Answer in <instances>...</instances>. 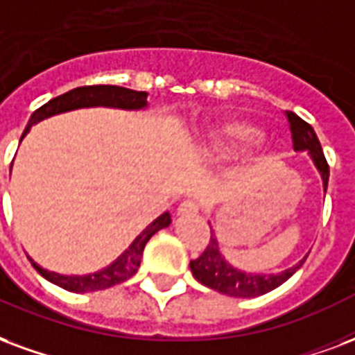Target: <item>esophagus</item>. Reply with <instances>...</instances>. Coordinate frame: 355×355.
Listing matches in <instances>:
<instances>
[{
  "instance_id": "1",
  "label": "esophagus",
  "mask_w": 355,
  "mask_h": 355,
  "mask_svg": "<svg viewBox=\"0 0 355 355\" xmlns=\"http://www.w3.org/2000/svg\"><path fill=\"white\" fill-rule=\"evenodd\" d=\"M199 212V205L191 199H186L182 203L178 205L177 214L178 216H191V214H198Z\"/></svg>"
}]
</instances>
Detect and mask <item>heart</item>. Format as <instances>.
Returning <instances> with one entry per match:
<instances>
[{"label":"heart","instance_id":"1","mask_svg":"<svg viewBox=\"0 0 355 355\" xmlns=\"http://www.w3.org/2000/svg\"><path fill=\"white\" fill-rule=\"evenodd\" d=\"M259 137V130L252 122L246 120H225L218 124L209 133V150L218 156H225L231 152L246 148L248 144L256 143Z\"/></svg>","mask_w":355,"mask_h":355}]
</instances>
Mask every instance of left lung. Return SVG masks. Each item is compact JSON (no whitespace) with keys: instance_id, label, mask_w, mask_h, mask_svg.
I'll return each instance as SVG.
<instances>
[{"instance_id":"obj_1","label":"left lung","mask_w":355,"mask_h":355,"mask_svg":"<svg viewBox=\"0 0 355 355\" xmlns=\"http://www.w3.org/2000/svg\"><path fill=\"white\" fill-rule=\"evenodd\" d=\"M286 116H288V122H290L293 148L297 152H309V156L312 157V162L316 165L320 177H322L325 193L327 191V180H329V165L325 162L324 150H322V144L318 141L316 133L312 130V125L301 120L297 114L286 112ZM304 259H306V256L299 263L286 269V271L277 272V275L241 271L224 258L216 235L211 230V241H209L207 248L198 259H191L190 269L193 278L203 286H207V288H212V290L220 291L224 295H230V297L250 299L263 295L267 291H272L278 286L284 284L293 272L301 269Z\"/></svg>"}]
</instances>
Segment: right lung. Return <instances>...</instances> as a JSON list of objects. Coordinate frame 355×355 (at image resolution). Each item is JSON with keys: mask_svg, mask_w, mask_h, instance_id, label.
<instances>
[{"mask_svg": "<svg viewBox=\"0 0 355 355\" xmlns=\"http://www.w3.org/2000/svg\"><path fill=\"white\" fill-rule=\"evenodd\" d=\"M146 92L130 90V88H122V86H109V84H99V86H80V88H73V90L65 92L62 96L54 97L49 103L39 107L37 111L33 112L30 122L24 130L22 137L30 131L31 125L44 120V118L56 116L62 112L77 111V109H90V107H111V109H124V111H141L146 109ZM171 214L164 212L162 216H157L150 225H146L141 233H139L135 241L125 248L120 256H118L111 265H107L105 269L90 275H60V272H52L43 269L30 258L31 265L37 269L41 277H44L52 284L60 286L67 291L73 293H88V291L107 290L111 286H116L131 278L137 272L141 258H143V250L146 243L150 241L154 233H157L164 227H169Z\"/></svg>", "mask_w": 355, "mask_h": 355, "instance_id": "add662e5", "label": "right lung"}]
</instances>
